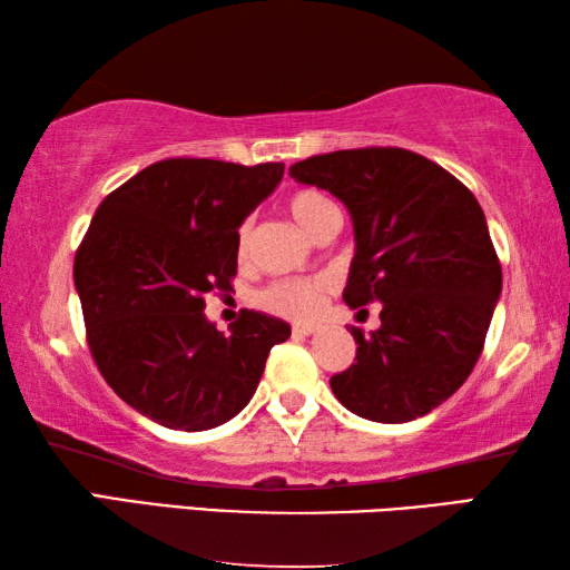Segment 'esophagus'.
<instances>
[{
  "mask_svg": "<svg viewBox=\"0 0 570 570\" xmlns=\"http://www.w3.org/2000/svg\"><path fill=\"white\" fill-rule=\"evenodd\" d=\"M316 330H320V324H294L292 326V332L296 336H308V334H314Z\"/></svg>",
  "mask_w": 570,
  "mask_h": 570,
  "instance_id": "1",
  "label": "esophagus"
}]
</instances>
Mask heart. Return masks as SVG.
I'll list each match as a JSON object with an SVG mask.
<instances>
[{
  "label": "heart",
  "instance_id": "obj_1",
  "mask_svg": "<svg viewBox=\"0 0 570 570\" xmlns=\"http://www.w3.org/2000/svg\"><path fill=\"white\" fill-rule=\"evenodd\" d=\"M286 208L296 224L302 226L312 238L320 234L332 218L340 216V210H336L332 200L314 188L292 193L286 200ZM250 240H254V224L246 218L244 224L238 226V234H236V248L240 258L248 256ZM332 292H334L332 276L278 278V282H272L256 294V304L262 306L264 312L284 316V320L306 322V320H314V316L322 312L326 296Z\"/></svg>",
  "mask_w": 570,
  "mask_h": 570
}]
</instances>
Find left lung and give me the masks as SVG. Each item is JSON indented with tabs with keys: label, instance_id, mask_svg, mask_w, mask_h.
<instances>
[{
	"label": "left lung",
	"instance_id": "8db88e82",
	"mask_svg": "<svg viewBox=\"0 0 570 570\" xmlns=\"http://www.w3.org/2000/svg\"><path fill=\"white\" fill-rule=\"evenodd\" d=\"M288 173L350 208L344 302L382 304L377 332L352 326L360 346L332 392L372 422L422 417L462 387L485 346L503 288L485 214L452 173L404 148L334 150Z\"/></svg>",
	"mask_w": 570,
	"mask_h": 570
}]
</instances>
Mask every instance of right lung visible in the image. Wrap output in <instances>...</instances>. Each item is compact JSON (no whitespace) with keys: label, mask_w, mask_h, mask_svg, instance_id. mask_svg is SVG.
<instances>
[{"label":"right lung","mask_w":570,"mask_h":570,"mask_svg":"<svg viewBox=\"0 0 570 570\" xmlns=\"http://www.w3.org/2000/svg\"><path fill=\"white\" fill-rule=\"evenodd\" d=\"M282 176L284 163L166 158L95 210L72 268L90 354L112 392L163 428L236 417L292 334L244 308L224 336L204 314L206 294L234 292L238 226Z\"/></svg>","instance_id":"right-lung-1"}]
</instances>
